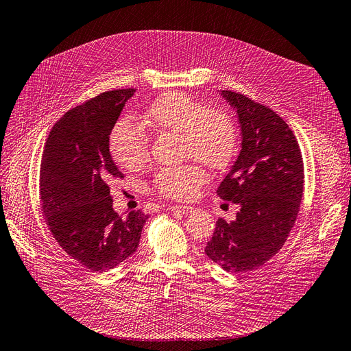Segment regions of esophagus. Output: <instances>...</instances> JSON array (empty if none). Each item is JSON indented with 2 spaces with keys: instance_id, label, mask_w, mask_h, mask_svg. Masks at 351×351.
Returning a JSON list of instances; mask_svg holds the SVG:
<instances>
[{
  "instance_id": "34e87169",
  "label": "esophagus",
  "mask_w": 351,
  "mask_h": 351,
  "mask_svg": "<svg viewBox=\"0 0 351 351\" xmlns=\"http://www.w3.org/2000/svg\"><path fill=\"white\" fill-rule=\"evenodd\" d=\"M169 210L178 212V213H184V215H186V213L193 212V208L189 206V205H173V206L169 208Z\"/></svg>"
}]
</instances>
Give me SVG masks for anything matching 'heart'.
I'll return each instance as SVG.
<instances>
[{"instance_id": "1", "label": "heart", "mask_w": 351, "mask_h": 351, "mask_svg": "<svg viewBox=\"0 0 351 351\" xmlns=\"http://www.w3.org/2000/svg\"><path fill=\"white\" fill-rule=\"evenodd\" d=\"M142 126L156 133L179 136L180 155L195 159L212 171L231 163L237 150V129L230 114L180 91H169L150 103ZM110 150L128 171H138L149 159V139L132 119H121L110 133ZM206 180L199 163L163 167L154 179L156 192L172 199H191Z\"/></svg>"}]
</instances>
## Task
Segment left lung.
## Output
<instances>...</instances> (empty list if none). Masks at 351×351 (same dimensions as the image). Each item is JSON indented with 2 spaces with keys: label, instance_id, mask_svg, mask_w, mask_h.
Returning a JSON list of instances; mask_svg holds the SVG:
<instances>
[{
  "label": "left lung",
  "instance_id": "obj_1",
  "mask_svg": "<svg viewBox=\"0 0 351 351\" xmlns=\"http://www.w3.org/2000/svg\"><path fill=\"white\" fill-rule=\"evenodd\" d=\"M221 96L238 113L242 149L217 195L241 209L231 222L217 221L205 254L228 272L245 274L285 243L300 210L304 163L293 130L276 112L235 91Z\"/></svg>",
  "mask_w": 351,
  "mask_h": 351
}]
</instances>
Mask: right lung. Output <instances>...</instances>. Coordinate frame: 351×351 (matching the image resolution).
Segmentation results:
<instances>
[{
	"label": "right lung",
	"mask_w": 351,
	"mask_h": 351,
	"mask_svg": "<svg viewBox=\"0 0 351 351\" xmlns=\"http://www.w3.org/2000/svg\"><path fill=\"white\" fill-rule=\"evenodd\" d=\"M136 88L100 93L69 110L53 126L40 166L45 223L73 260L95 272L117 267L138 250L147 215L113 209L109 182L123 178L109 152V136Z\"/></svg>",
	"instance_id": "add662e5"
}]
</instances>
